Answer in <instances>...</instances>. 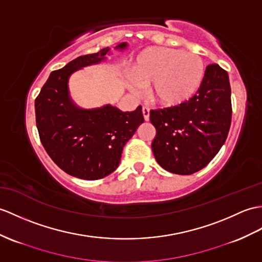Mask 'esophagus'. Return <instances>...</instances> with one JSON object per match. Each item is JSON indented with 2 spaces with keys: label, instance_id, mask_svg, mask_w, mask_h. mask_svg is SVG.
Returning a JSON list of instances; mask_svg holds the SVG:
<instances>
[{
  "label": "esophagus",
  "instance_id": "obj_1",
  "mask_svg": "<svg viewBox=\"0 0 262 262\" xmlns=\"http://www.w3.org/2000/svg\"><path fill=\"white\" fill-rule=\"evenodd\" d=\"M143 116L146 121L149 120V109L147 107H143Z\"/></svg>",
  "mask_w": 262,
  "mask_h": 262
}]
</instances>
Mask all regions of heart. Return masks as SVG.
Listing matches in <instances>:
<instances>
[{"instance_id":"b5f03b06","label":"heart","mask_w":262,"mask_h":262,"mask_svg":"<svg viewBox=\"0 0 262 262\" xmlns=\"http://www.w3.org/2000/svg\"><path fill=\"white\" fill-rule=\"evenodd\" d=\"M135 95L149 87L150 100L163 107H175L196 94L204 77V64L198 54L179 49L150 47L138 54L130 68Z\"/></svg>"}]
</instances>
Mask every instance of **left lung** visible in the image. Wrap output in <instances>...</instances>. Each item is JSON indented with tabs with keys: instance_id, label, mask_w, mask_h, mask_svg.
Here are the masks:
<instances>
[{
	"instance_id": "8db88e82",
	"label": "left lung",
	"mask_w": 262,
	"mask_h": 262,
	"mask_svg": "<svg viewBox=\"0 0 262 262\" xmlns=\"http://www.w3.org/2000/svg\"><path fill=\"white\" fill-rule=\"evenodd\" d=\"M232 117L229 76L216 63L205 68L202 83L180 106L150 111L156 128L151 149L166 171L190 175L205 167L226 142Z\"/></svg>"
}]
</instances>
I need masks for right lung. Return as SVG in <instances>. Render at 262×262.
I'll return each mask as SVG.
<instances>
[{
    "instance_id": "right-lung-1",
    "label": "right lung",
    "mask_w": 262,
    "mask_h": 262,
    "mask_svg": "<svg viewBox=\"0 0 262 262\" xmlns=\"http://www.w3.org/2000/svg\"><path fill=\"white\" fill-rule=\"evenodd\" d=\"M121 42L115 50L124 51ZM111 48L80 56L52 71L35 99V120L40 141L48 155L71 176L94 181L113 173L119 165L125 144L144 123L142 106L121 112L111 103L84 109L69 94V78L84 67L107 59Z\"/></svg>"
}]
</instances>
